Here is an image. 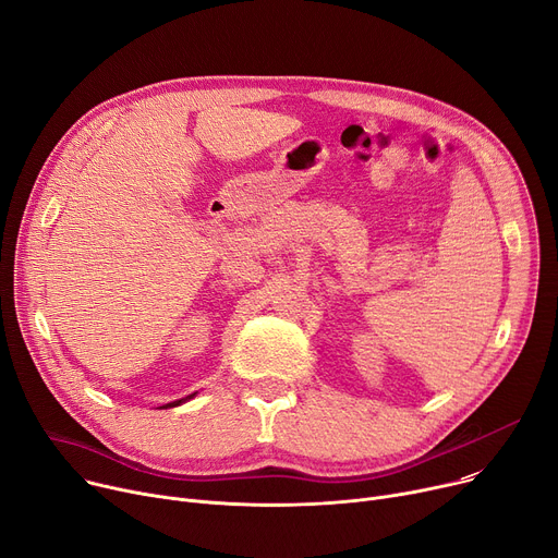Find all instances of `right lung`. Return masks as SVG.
<instances>
[{
    "label": "right lung",
    "mask_w": 558,
    "mask_h": 558,
    "mask_svg": "<svg viewBox=\"0 0 558 558\" xmlns=\"http://www.w3.org/2000/svg\"><path fill=\"white\" fill-rule=\"evenodd\" d=\"M197 392H193V395H189V397H183V399H177V401H172V403H166V405H161V408H174V405H179V403H183V401H189V399H193Z\"/></svg>",
    "instance_id": "right-lung-1"
}]
</instances>
